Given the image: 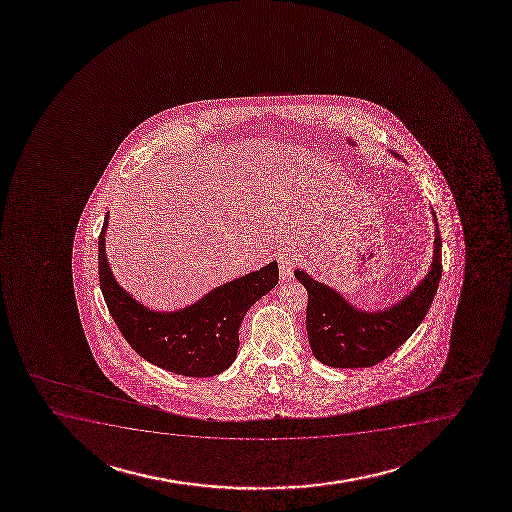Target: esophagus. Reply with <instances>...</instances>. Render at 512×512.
Returning <instances> with one entry per match:
<instances>
[{
    "label": "esophagus",
    "instance_id": "obj_1",
    "mask_svg": "<svg viewBox=\"0 0 512 512\" xmlns=\"http://www.w3.org/2000/svg\"><path fill=\"white\" fill-rule=\"evenodd\" d=\"M296 265H298V255L296 253L288 250V252L279 255V276H281L283 283L293 279V271H295Z\"/></svg>",
    "mask_w": 512,
    "mask_h": 512
}]
</instances>
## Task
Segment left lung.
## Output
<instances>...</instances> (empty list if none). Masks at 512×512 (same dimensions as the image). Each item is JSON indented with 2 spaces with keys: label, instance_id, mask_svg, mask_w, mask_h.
Segmentation results:
<instances>
[{
  "label": "left lung",
  "instance_id": "obj_1",
  "mask_svg": "<svg viewBox=\"0 0 512 512\" xmlns=\"http://www.w3.org/2000/svg\"><path fill=\"white\" fill-rule=\"evenodd\" d=\"M432 216L435 240L430 271L403 300L384 310H360L336 289L296 269V279L308 291V343L320 363L334 368L373 367L416 331L432 305L442 276V241L435 212Z\"/></svg>",
  "mask_w": 512,
  "mask_h": 512
}]
</instances>
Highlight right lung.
Masks as SVG:
<instances>
[{"label":"right lung","instance_id":"1","mask_svg":"<svg viewBox=\"0 0 512 512\" xmlns=\"http://www.w3.org/2000/svg\"><path fill=\"white\" fill-rule=\"evenodd\" d=\"M108 217L99 235V284L127 343L152 365L185 377H214L231 367L245 313L279 281L277 262L217 286L181 310L156 312L116 283L104 247Z\"/></svg>","mask_w":512,"mask_h":512}]
</instances>
